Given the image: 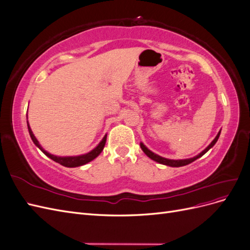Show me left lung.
<instances>
[{"instance_id": "left-lung-1", "label": "left lung", "mask_w": 250, "mask_h": 250, "mask_svg": "<svg viewBox=\"0 0 250 250\" xmlns=\"http://www.w3.org/2000/svg\"><path fill=\"white\" fill-rule=\"evenodd\" d=\"M220 132H221V131L218 132V134L216 135V138L213 140V142H211V143L209 144V145L202 151L201 153H199L198 155H196V156H194V157H192V158H187V160H168V158H165V157H162V156H160V155H157V154L153 153L152 151H150L145 145H144L143 143H141L140 145H141L142 150L144 151V153H145L148 157H150L151 160H153V161H155V162H157V163L166 165V166H170V167H183V166L191 164V163H193L194 161L197 160V158L201 157L203 154H206V153L208 152V151L217 143L219 137H220Z\"/></svg>"}]
</instances>
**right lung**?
<instances>
[{"label":"right lung","instance_id":"right-lung-1","mask_svg":"<svg viewBox=\"0 0 250 250\" xmlns=\"http://www.w3.org/2000/svg\"><path fill=\"white\" fill-rule=\"evenodd\" d=\"M27 125H28V130H29L30 137H31V139H32V141H33V143L35 144V145L39 147L48 157H50L51 160H53V161L60 164V165L64 166V167H67V168L79 167V166L85 165V164H87L89 162H92L93 160H95V158L102 152V150H103V148L105 146V143H106V137H107V135L105 134L104 138L102 139V141L99 143V145H98L96 148H94L92 151H89V152L86 153V154H82V155H78V156H56V155H53V154L47 152V151L44 150L40 145L39 141L36 140V138L34 137V134H33V132L31 130V128H30V126H29L28 121H27Z\"/></svg>","mask_w":250,"mask_h":250}]
</instances>
